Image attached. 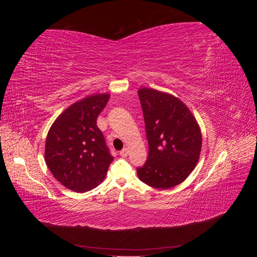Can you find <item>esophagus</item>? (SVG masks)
Segmentation results:
<instances>
[{
  "instance_id": "esophagus-1",
  "label": "esophagus",
  "mask_w": 257,
  "mask_h": 257,
  "mask_svg": "<svg viewBox=\"0 0 257 257\" xmlns=\"http://www.w3.org/2000/svg\"><path fill=\"white\" fill-rule=\"evenodd\" d=\"M127 149H126V148H124V149H122L121 151H120V155H121V157H124V158H125L126 157V155H127Z\"/></svg>"
}]
</instances>
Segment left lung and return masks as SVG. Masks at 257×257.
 Segmentation results:
<instances>
[{
	"label": "left lung",
	"instance_id": "obj_1",
	"mask_svg": "<svg viewBox=\"0 0 257 257\" xmlns=\"http://www.w3.org/2000/svg\"><path fill=\"white\" fill-rule=\"evenodd\" d=\"M138 95L149 152L145 165L137 168V176L152 188H173L197 164L200 128L189 108L174 95L150 88L139 89Z\"/></svg>",
	"mask_w": 257,
	"mask_h": 257
}]
</instances>
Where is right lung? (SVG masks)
Returning <instances> with one entry per match:
<instances>
[{"instance_id": "1", "label": "right lung", "mask_w": 257, "mask_h": 257, "mask_svg": "<svg viewBox=\"0 0 257 257\" xmlns=\"http://www.w3.org/2000/svg\"><path fill=\"white\" fill-rule=\"evenodd\" d=\"M109 94H95L69 106L51 125L45 161L53 177L65 188L87 192L104 180L113 161L96 119Z\"/></svg>"}]
</instances>
